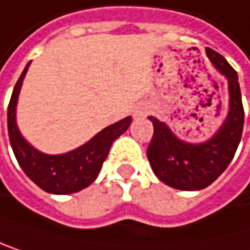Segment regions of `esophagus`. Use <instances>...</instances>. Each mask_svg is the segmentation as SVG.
Instances as JSON below:
<instances>
[{"instance_id": "obj_1", "label": "esophagus", "mask_w": 250, "mask_h": 250, "mask_svg": "<svg viewBox=\"0 0 250 250\" xmlns=\"http://www.w3.org/2000/svg\"><path fill=\"white\" fill-rule=\"evenodd\" d=\"M150 112V108L148 106H141L139 109H136V112H135V117H146L147 114Z\"/></svg>"}]
</instances>
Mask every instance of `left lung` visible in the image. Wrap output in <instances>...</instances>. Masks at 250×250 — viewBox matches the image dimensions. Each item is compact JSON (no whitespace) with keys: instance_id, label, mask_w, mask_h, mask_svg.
<instances>
[{"instance_id":"obj_1","label":"left lung","mask_w":250,"mask_h":250,"mask_svg":"<svg viewBox=\"0 0 250 250\" xmlns=\"http://www.w3.org/2000/svg\"><path fill=\"white\" fill-rule=\"evenodd\" d=\"M214 69L228 81L229 109L220 129L206 142L190 144L177 138L165 123L148 117L154 133L147 157L156 177L180 190H201L210 186L231 163L242 139L245 111L237 72L216 51L207 47Z\"/></svg>"}]
</instances>
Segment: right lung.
Listing matches in <instances>:
<instances>
[{
    "label": "right lung",
    "instance_id": "right-lung-1",
    "mask_svg": "<svg viewBox=\"0 0 250 250\" xmlns=\"http://www.w3.org/2000/svg\"><path fill=\"white\" fill-rule=\"evenodd\" d=\"M30 62L19 76L7 109V129L13 153L19 167L34 183L47 193L69 195L88 188L97 178L112 142L126 132L132 117L123 118L104 127L83 146L64 154H44L30 146L21 135L16 124V104L23 78Z\"/></svg>",
    "mask_w": 250,
    "mask_h": 250
}]
</instances>
